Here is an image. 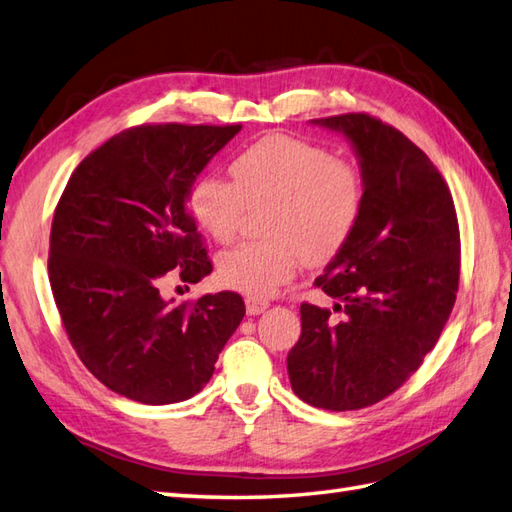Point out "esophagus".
Listing matches in <instances>:
<instances>
[{"label": "esophagus", "mask_w": 512, "mask_h": 512, "mask_svg": "<svg viewBox=\"0 0 512 512\" xmlns=\"http://www.w3.org/2000/svg\"><path fill=\"white\" fill-rule=\"evenodd\" d=\"M245 309L247 315H260L269 309V302L267 300H256V298H247L245 300Z\"/></svg>", "instance_id": "1"}]
</instances>
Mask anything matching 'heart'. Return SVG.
I'll use <instances>...</instances> for the list:
<instances>
[{"mask_svg":"<svg viewBox=\"0 0 512 512\" xmlns=\"http://www.w3.org/2000/svg\"><path fill=\"white\" fill-rule=\"evenodd\" d=\"M232 179L199 177L188 192L192 219L214 241L236 234L247 208L269 203L265 241L241 243L219 258L223 285L249 298H269L302 260L322 265L350 241L363 208L355 164L291 135H267L230 164Z\"/></svg>","mask_w":512,"mask_h":512,"instance_id":"b5f03b06","label":"heart"}]
</instances>
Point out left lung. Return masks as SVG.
<instances>
[{
    "label": "left lung",
    "mask_w": 512,
    "mask_h": 512,
    "mask_svg": "<svg viewBox=\"0 0 512 512\" xmlns=\"http://www.w3.org/2000/svg\"><path fill=\"white\" fill-rule=\"evenodd\" d=\"M350 142L363 208L350 241L315 280L344 320L302 304L287 357L295 396L346 412L379 403L418 370L456 302L460 232L451 192L429 157L368 113L311 120Z\"/></svg>",
    "instance_id": "obj_1"
}]
</instances>
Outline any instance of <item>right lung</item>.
<instances>
[{
  "mask_svg": "<svg viewBox=\"0 0 512 512\" xmlns=\"http://www.w3.org/2000/svg\"><path fill=\"white\" fill-rule=\"evenodd\" d=\"M241 124H142L78 164L56 206L48 274L76 355L111 392L144 405L203 390L245 302L221 291L164 300V278L212 271L188 212L201 170Z\"/></svg>",
  "mask_w": 512,
  "mask_h": 512,
  "instance_id": "right-lung-1",
  "label": "right lung"
}]
</instances>
